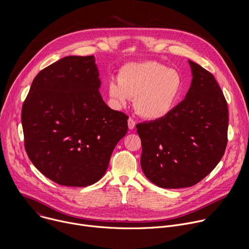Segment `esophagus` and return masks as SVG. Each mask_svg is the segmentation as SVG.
<instances>
[{"label":"esophagus","mask_w":249,"mask_h":249,"mask_svg":"<svg viewBox=\"0 0 249 249\" xmlns=\"http://www.w3.org/2000/svg\"><path fill=\"white\" fill-rule=\"evenodd\" d=\"M135 126H136V122L132 118H129L128 119V127H129V129L133 130L135 128Z\"/></svg>","instance_id":"esophagus-1"}]
</instances>
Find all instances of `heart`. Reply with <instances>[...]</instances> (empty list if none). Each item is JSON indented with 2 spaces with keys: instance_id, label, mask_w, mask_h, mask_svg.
I'll return each mask as SVG.
<instances>
[{
  "instance_id": "heart-1",
  "label": "heart",
  "mask_w": 249,
  "mask_h": 249,
  "mask_svg": "<svg viewBox=\"0 0 249 249\" xmlns=\"http://www.w3.org/2000/svg\"><path fill=\"white\" fill-rule=\"evenodd\" d=\"M179 74L157 61L131 63L124 66L119 79L107 85L112 103L124 107L130 98L138 115L147 120H160L174 108L181 92Z\"/></svg>"
}]
</instances>
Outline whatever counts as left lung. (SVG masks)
<instances>
[{"instance_id": "1", "label": "left lung", "mask_w": 249, "mask_h": 249, "mask_svg": "<svg viewBox=\"0 0 249 249\" xmlns=\"http://www.w3.org/2000/svg\"><path fill=\"white\" fill-rule=\"evenodd\" d=\"M188 62L192 82L185 98L166 117L136 126L142 169L161 188L197 184L219 163L228 143L229 110L223 91L210 72Z\"/></svg>"}]
</instances>
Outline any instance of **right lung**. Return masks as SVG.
<instances>
[{
  "label": "right lung",
  "mask_w": 249,
  "mask_h": 249,
  "mask_svg": "<svg viewBox=\"0 0 249 249\" xmlns=\"http://www.w3.org/2000/svg\"><path fill=\"white\" fill-rule=\"evenodd\" d=\"M93 56H68L34 78L23 102L26 154L43 175L65 186L97 182L108 167L128 116L103 101Z\"/></svg>",
  "instance_id": "right-lung-1"
}]
</instances>
